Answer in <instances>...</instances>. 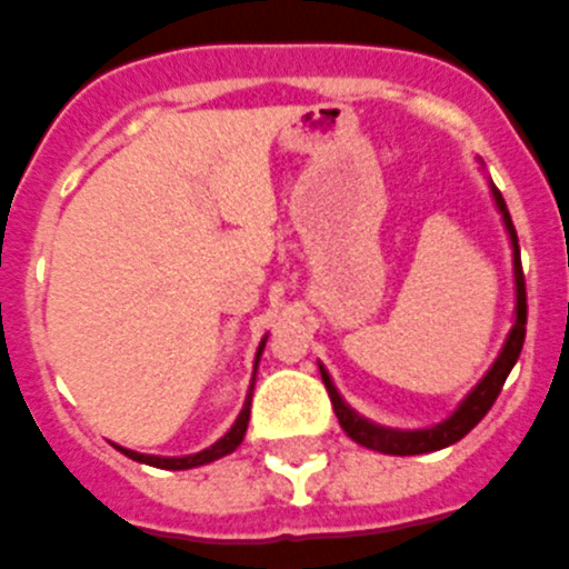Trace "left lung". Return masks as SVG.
Returning <instances> with one entry per match:
<instances>
[{
    "label": "left lung",
    "instance_id": "obj_1",
    "mask_svg": "<svg viewBox=\"0 0 569 569\" xmlns=\"http://www.w3.org/2000/svg\"><path fill=\"white\" fill-rule=\"evenodd\" d=\"M489 193H492V202H496L498 214H501L507 241H510V256H513V325H510V331H507L501 352H498V358L492 361V367L483 372V379L468 390L466 397L459 400V406L450 411L448 418L420 429L381 427V423H376V420L358 415L349 402L342 400V393L337 390V385H333L331 372L325 370V363H319V372H322V381H325V388H328V397H331L333 411H337V420H340L342 432H346L352 441H358L361 448L379 450V453H390V457H418V453H432V450L457 445L462 436H468L480 420L487 418V411L492 409V402H496V397L501 393V388H505V381L507 376H510V370H513V363L519 361L522 342H526V319H528L526 277H522V259H519V238H516L513 220H510L505 197L498 193V188L492 184V181H489Z\"/></svg>",
    "mask_w": 569,
    "mask_h": 569
}]
</instances>
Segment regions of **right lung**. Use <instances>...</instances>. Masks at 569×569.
Instances as JSON below:
<instances>
[{
    "label": "right lung",
    "instance_id": "obj_1",
    "mask_svg": "<svg viewBox=\"0 0 569 569\" xmlns=\"http://www.w3.org/2000/svg\"><path fill=\"white\" fill-rule=\"evenodd\" d=\"M266 342H268V333L262 337L259 342V349H256V361H253V379H250V388H247V400L238 411L236 423L214 441V445H208L206 450H199V453H188V457H154V453H137V450L130 448H119L124 457H130L133 462H142V466H154V468H167V471H188V468H199V466H208V462H214V459H223L229 457L232 450L244 441V432H247V420H250V400H253V385H256V370H259V358L266 352Z\"/></svg>",
    "mask_w": 569,
    "mask_h": 569
}]
</instances>
